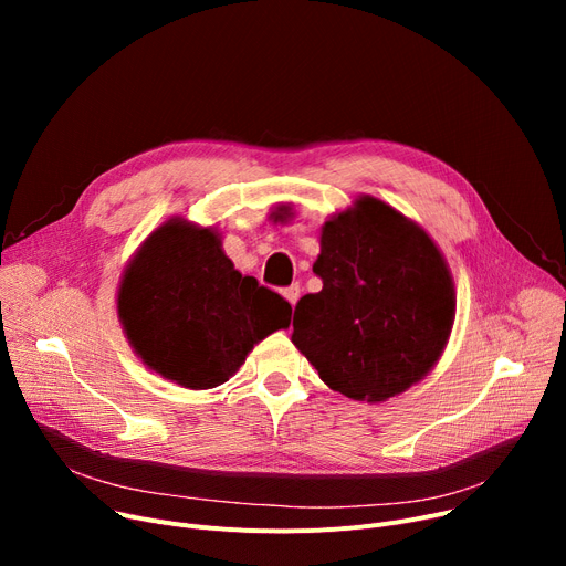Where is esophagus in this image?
<instances>
[{"label":"esophagus","instance_id":"obj_1","mask_svg":"<svg viewBox=\"0 0 566 566\" xmlns=\"http://www.w3.org/2000/svg\"><path fill=\"white\" fill-rule=\"evenodd\" d=\"M282 295L284 298L291 303V307L298 303V298H301V284H291V286H286L284 291H282Z\"/></svg>","mask_w":566,"mask_h":566}]
</instances>
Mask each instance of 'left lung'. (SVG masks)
Returning a JSON list of instances; mask_svg holds the SVG:
<instances>
[{"label":"left lung","mask_w":566,"mask_h":566,"mask_svg":"<svg viewBox=\"0 0 566 566\" xmlns=\"http://www.w3.org/2000/svg\"><path fill=\"white\" fill-rule=\"evenodd\" d=\"M323 289L295 305V344L331 390L378 403L440 360L457 291L433 238L397 208L360 195L321 229Z\"/></svg>","instance_id":"obj_1"}]
</instances>
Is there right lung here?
Here are the masks:
<instances>
[{
	"label": "right lung",
	"instance_id": "add662e5",
	"mask_svg": "<svg viewBox=\"0 0 566 566\" xmlns=\"http://www.w3.org/2000/svg\"><path fill=\"white\" fill-rule=\"evenodd\" d=\"M116 314L137 358L188 390L227 382L254 344L291 323L282 295L235 271L216 227L184 218L163 222L137 248Z\"/></svg>",
	"mask_w": 566,
	"mask_h": 566
}]
</instances>
